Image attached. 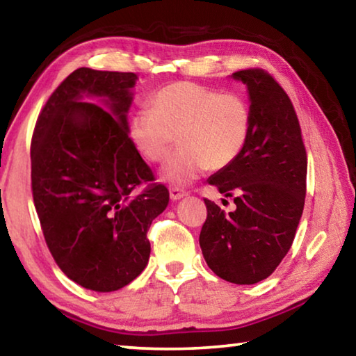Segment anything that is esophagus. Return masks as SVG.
Returning a JSON list of instances; mask_svg holds the SVG:
<instances>
[{
  "label": "esophagus",
  "instance_id": "34e87169",
  "mask_svg": "<svg viewBox=\"0 0 356 356\" xmlns=\"http://www.w3.org/2000/svg\"><path fill=\"white\" fill-rule=\"evenodd\" d=\"M186 195V191L184 188H180V186H171L170 188V196L172 201H177L180 197H184Z\"/></svg>",
  "mask_w": 356,
  "mask_h": 356
}]
</instances>
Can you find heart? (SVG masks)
Instances as JSON below:
<instances>
[{"label":"heart","instance_id":"b5f03b06","mask_svg":"<svg viewBox=\"0 0 356 356\" xmlns=\"http://www.w3.org/2000/svg\"><path fill=\"white\" fill-rule=\"evenodd\" d=\"M251 106L242 94L193 81H176L150 99V108L131 114L127 134L143 159L163 161L177 141L180 147L166 161L161 177L186 185L209 168L231 166L248 144Z\"/></svg>","mask_w":356,"mask_h":356}]
</instances>
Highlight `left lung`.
Instances as JSON below:
<instances>
[{"label":"left lung","mask_w":356,"mask_h":356,"mask_svg":"<svg viewBox=\"0 0 356 356\" xmlns=\"http://www.w3.org/2000/svg\"><path fill=\"white\" fill-rule=\"evenodd\" d=\"M232 76L248 86L251 135L242 155L209 184L234 197L237 209L226 213L206 197L200 245L221 280L256 284L291 250L305 207L308 156L297 113L280 83L259 67Z\"/></svg>","instance_id":"1"}]
</instances>
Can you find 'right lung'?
I'll list each match as a JSON object with an SVG mask.
<instances>
[{"label": "right lung", "mask_w": 356, "mask_h": 356, "mask_svg": "<svg viewBox=\"0 0 356 356\" xmlns=\"http://www.w3.org/2000/svg\"><path fill=\"white\" fill-rule=\"evenodd\" d=\"M134 72H72L42 108L31 140V190L42 232L64 275L111 292L146 268L147 231L170 191L127 134ZM83 95L104 97L110 112Z\"/></svg>", "instance_id": "obj_1"}]
</instances>
